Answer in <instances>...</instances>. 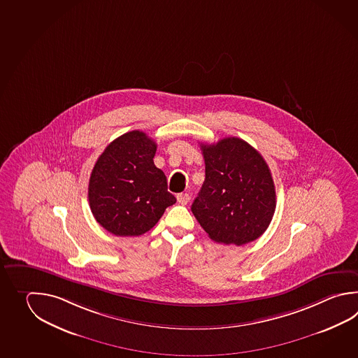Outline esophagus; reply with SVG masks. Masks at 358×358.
Instances as JSON below:
<instances>
[{"instance_id":"esophagus-1","label":"esophagus","mask_w":358,"mask_h":358,"mask_svg":"<svg viewBox=\"0 0 358 358\" xmlns=\"http://www.w3.org/2000/svg\"><path fill=\"white\" fill-rule=\"evenodd\" d=\"M189 200H190V195L186 194V192L177 195V201H178L180 204L186 205L189 203Z\"/></svg>"}]
</instances>
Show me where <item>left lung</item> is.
<instances>
[{"instance_id": "8db88e82", "label": "left lung", "mask_w": 358, "mask_h": 358, "mask_svg": "<svg viewBox=\"0 0 358 358\" xmlns=\"http://www.w3.org/2000/svg\"><path fill=\"white\" fill-rule=\"evenodd\" d=\"M205 181L191 210L213 241H255L275 212V186L262 154L240 138L200 144Z\"/></svg>"}]
</instances>
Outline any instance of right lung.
<instances>
[{
	"instance_id": "1",
	"label": "right lung",
	"mask_w": 358,
	"mask_h": 358,
	"mask_svg": "<svg viewBox=\"0 0 358 358\" xmlns=\"http://www.w3.org/2000/svg\"><path fill=\"white\" fill-rule=\"evenodd\" d=\"M155 152V141L134 130L113 140L95 162L89 205L96 222L110 234H144L175 204L167 177L154 164Z\"/></svg>"
}]
</instances>
